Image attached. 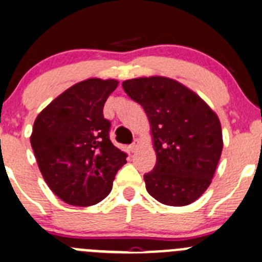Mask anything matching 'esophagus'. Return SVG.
I'll return each mask as SVG.
<instances>
[{"label":"esophagus","instance_id":"1","mask_svg":"<svg viewBox=\"0 0 262 262\" xmlns=\"http://www.w3.org/2000/svg\"><path fill=\"white\" fill-rule=\"evenodd\" d=\"M139 145H140V141L135 140L133 144H131V145H129V150H131V152H136L139 148Z\"/></svg>","mask_w":262,"mask_h":262}]
</instances>
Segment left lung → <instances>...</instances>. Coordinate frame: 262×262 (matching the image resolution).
I'll return each instance as SVG.
<instances>
[{
	"mask_svg": "<svg viewBox=\"0 0 262 262\" xmlns=\"http://www.w3.org/2000/svg\"><path fill=\"white\" fill-rule=\"evenodd\" d=\"M124 92L145 110L157 161L144 175L152 198L184 206L210 186L224 139L218 115L203 98L166 76H144L122 83Z\"/></svg>",
	"mask_w": 262,
	"mask_h": 262,
	"instance_id": "1",
	"label": "left lung"
}]
</instances>
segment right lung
Masks as SVG:
<instances>
[{"instance_id":"obj_1","label":"right lung","mask_w":262,"mask_h":262,"mask_svg":"<svg viewBox=\"0 0 262 262\" xmlns=\"http://www.w3.org/2000/svg\"><path fill=\"white\" fill-rule=\"evenodd\" d=\"M117 87L115 79L79 81L36 117L31 145L38 169L66 204L90 206L102 201L126 164V153L110 141V122L102 114Z\"/></svg>"}]
</instances>
